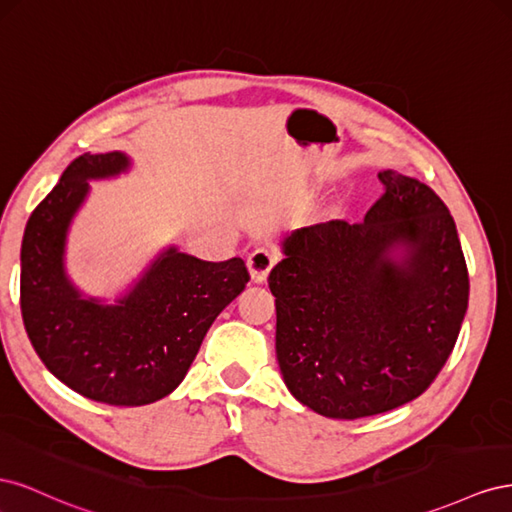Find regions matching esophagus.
I'll list each match as a JSON object with an SVG mask.
<instances>
[{"label": "esophagus", "mask_w": 512, "mask_h": 512, "mask_svg": "<svg viewBox=\"0 0 512 512\" xmlns=\"http://www.w3.org/2000/svg\"><path fill=\"white\" fill-rule=\"evenodd\" d=\"M277 254L271 250V247H256V250L247 256V269H250V275L254 282H265L269 271L275 267Z\"/></svg>", "instance_id": "obj_1"}]
</instances>
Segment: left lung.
<instances>
[{
  "mask_svg": "<svg viewBox=\"0 0 512 512\" xmlns=\"http://www.w3.org/2000/svg\"><path fill=\"white\" fill-rule=\"evenodd\" d=\"M363 222L307 226L269 273L275 352L288 391L314 412L354 421L408 404L451 356L470 277L453 215L429 185L378 173ZM407 247L401 261L393 246Z\"/></svg>",
  "mask_w": 512,
  "mask_h": 512,
  "instance_id": "obj_1",
  "label": "left lung"
}]
</instances>
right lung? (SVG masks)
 I'll return each instance as SVG.
<instances>
[{
	"mask_svg": "<svg viewBox=\"0 0 512 512\" xmlns=\"http://www.w3.org/2000/svg\"><path fill=\"white\" fill-rule=\"evenodd\" d=\"M119 151L83 153L29 215L21 245V314L40 361L72 391L111 406L173 393L222 309L250 282L245 262L166 250L117 305L81 299L64 273L72 215L87 179L119 175Z\"/></svg>",
	"mask_w": 512,
	"mask_h": 512,
	"instance_id": "obj_1",
	"label": "right lung"
}]
</instances>
